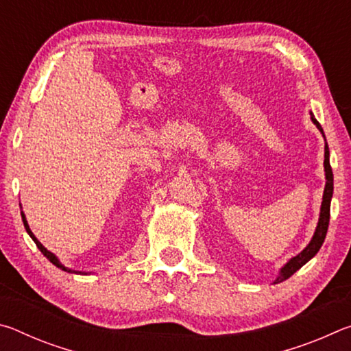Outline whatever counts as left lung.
Listing matches in <instances>:
<instances>
[{
    "label": "left lung",
    "instance_id": "obj_1",
    "mask_svg": "<svg viewBox=\"0 0 351 351\" xmlns=\"http://www.w3.org/2000/svg\"><path fill=\"white\" fill-rule=\"evenodd\" d=\"M311 121L314 125L319 128V132L324 134V130L320 127V123L316 121V117L311 114ZM325 138V134H324ZM324 167H325V190H324V198H322V206H320V215H319V223L316 228V232H314L311 241L308 243V246L302 251L299 255L291 258L287 265L283 266L278 272L277 278L274 283H280L283 280H287L291 276L294 274L295 271H299L302 266H304L306 261H310L314 255L319 252L320 246L325 240L326 230H328V223H330V204H331V197H332V171H331V165H330V150L328 145L325 144V161H324Z\"/></svg>",
    "mask_w": 351,
    "mask_h": 351
}]
</instances>
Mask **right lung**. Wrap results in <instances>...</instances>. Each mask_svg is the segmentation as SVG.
Masks as SVG:
<instances>
[{
    "instance_id": "1",
    "label": "right lung",
    "mask_w": 351,
    "mask_h": 351,
    "mask_svg": "<svg viewBox=\"0 0 351 351\" xmlns=\"http://www.w3.org/2000/svg\"><path fill=\"white\" fill-rule=\"evenodd\" d=\"M21 218H23V224H25V228H26V232L29 234V235H31V239L35 241V245H37V247L40 249V251H41V254H43L45 255V257L47 258V260H49L51 261V263L52 265H56L57 266V268H60L62 271H66V272H73V274H82V276H85L86 274V272H83V271H73V269H69V268H66V266H64V265H62L60 263V260H58L57 257H56V255L54 254H52L51 251H47V249L43 246V245H41V243L37 240V237H35L34 234H32V230L31 229H29V224H27V219H26V217H25V213H23L21 212Z\"/></svg>"
}]
</instances>
